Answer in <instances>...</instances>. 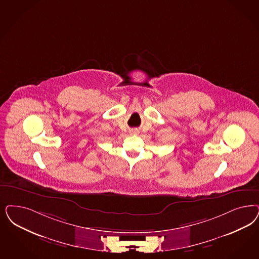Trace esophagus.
Returning a JSON list of instances; mask_svg holds the SVG:
<instances>
[{"instance_id": "esophagus-1", "label": "esophagus", "mask_w": 259, "mask_h": 259, "mask_svg": "<svg viewBox=\"0 0 259 259\" xmlns=\"http://www.w3.org/2000/svg\"><path fill=\"white\" fill-rule=\"evenodd\" d=\"M130 133L132 135H137L138 133H139V131L137 130V129H132L131 131H130Z\"/></svg>"}]
</instances>
